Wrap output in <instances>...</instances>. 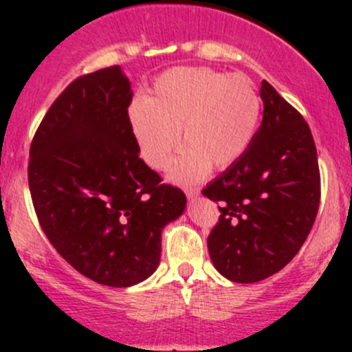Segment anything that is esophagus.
Returning a JSON list of instances; mask_svg holds the SVG:
<instances>
[{"instance_id": "34e87169", "label": "esophagus", "mask_w": 352, "mask_h": 352, "mask_svg": "<svg viewBox=\"0 0 352 352\" xmlns=\"http://www.w3.org/2000/svg\"><path fill=\"white\" fill-rule=\"evenodd\" d=\"M199 194H201V190L196 189V187H189V189H186V196L189 197L190 201H194V199H197Z\"/></svg>"}]
</instances>
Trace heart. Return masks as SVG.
<instances>
[{"label": "heart", "mask_w": 352, "mask_h": 352, "mask_svg": "<svg viewBox=\"0 0 352 352\" xmlns=\"http://www.w3.org/2000/svg\"><path fill=\"white\" fill-rule=\"evenodd\" d=\"M131 131L148 166L165 170L180 141L186 150L170 177L194 182L209 168L239 162L257 134L261 98L240 76L202 67H173L160 74L144 100L129 112Z\"/></svg>", "instance_id": "obj_1"}]
</instances>
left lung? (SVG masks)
<instances>
[{
	"mask_svg": "<svg viewBox=\"0 0 352 352\" xmlns=\"http://www.w3.org/2000/svg\"><path fill=\"white\" fill-rule=\"evenodd\" d=\"M261 98L264 117L248 150L202 190L221 212L208 236L209 255L233 283L281 271L307 240L320 204L310 127L265 80Z\"/></svg>",
	"mask_w": 352,
	"mask_h": 352,
	"instance_id": "8db88e82",
	"label": "left lung"
}]
</instances>
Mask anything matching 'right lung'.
<instances>
[{
	"mask_svg": "<svg viewBox=\"0 0 352 352\" xmlns=\"http://www.w3.org/2000/svg\"><path fill=\"white\" fill-rule=\"evenodd\" d=\"M119 66L76 78L56 98L30 144L28 187L52 247L98 285L129 287L160 264L162 232L186 194L140 158Z\"/></svg>",
	"mask_w": 352,
	"mask_h": 352,
	"instance_id": "1",
	"label": "right lung"
}]
</instances>
